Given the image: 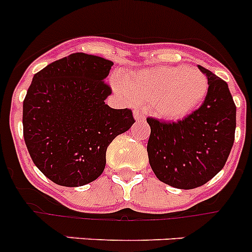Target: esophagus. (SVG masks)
I'll return each mask as SVG.
<instances>
[{
	"instance_id": "obj_1",
	"label": "esophagus",
	"mask_w": 252,
	"mask_h": 252,
	"mask_svg": "<svg viewBox=\"0 0 252 252\" xmlns=\"http://www.w3.org/2000/svg\"><path fill=\"white\" fill-rule=\"evenodd\" d=\"M133 117H135V120H136V121H145V115H144V113L139 110L135 111V113H133Z\"/></svg>"
}]
</instances>
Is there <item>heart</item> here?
<instances>
[{"instance_id":"heart-1","label":"heart","mask_w":252,"mask_h":252,"mask_svg":"<svg viewBox=\"0 0 252 252\" xmlns=\"http://www.w3.org/2000/svg\"><path fill=\"white\" fill-rule=\"evenodd\" d=\"M131 99L149 103L154 115L180 120L201 106L208 93V79L194 66L158 65L141 69L124 79Z\"/></svg>"}]
</instances>
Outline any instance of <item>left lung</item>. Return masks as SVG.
I'll return each mask as SVG.
<instances>
[{"mask_svg": "<svg viewBox=\"0 0 252 252\" xmlns=\"http://www.w3.org/2000/svg\"><path fill=\"white\" fill-rule=\"evenodd\" d=\"M208 79L202 106L178 122L146 121L149 162L158 179L179 189L206 184L221 171L235 141L236 106L226 82L198 65Z\"/></svg>", "mask_w": 252, "mask_h": 252, "instance_id": "1", "label": "left lung"}]
</instances>
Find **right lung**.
Wrapping results in <instances>:
<instances>
[{
	"instance_id": "1",
	"label": "right lung",
	"mask_w": 252,
	"mask_h": 252,
	"mask_svg": "<svg viewBox=\"0 0 252 252\" xmlns=\"http://www.w3.org/2000/svg\"><path fill=\"white\" fill-rule=\"evenodd\" d=\"M112 65L74 53L32 78L22 107L24 139L35 165L55 184L81 187L97 179L108 145L135 122L131 110L104 103Z\"/></svg>"
}]
</instances>
